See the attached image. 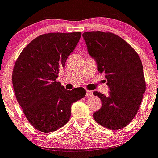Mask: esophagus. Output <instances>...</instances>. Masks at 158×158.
I'll use <instances>...</instances> for the list:
<instances>
[{
    "instance_id": "esophagus-1",
    "label": "esophagus",
    "mask_w": 158,
    "mask_h": 158,
    "mask_svg": "<svg viewBox=\"0 0 158 158\" xmlns=\"http://www.w3.org/2000/svg\"><path fill=\"white\" fill-rule=\"evenodd\" d=\"M86 96H87V97H90V96H92V91H87V92H86Z\"/></svg>"
}]
</instances>
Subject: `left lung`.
Masks as SVG:
<instances>
[{"mask_svg":"<svg viewBox=\"0 0 158 158\" xmlns=\"http://www.w3.org/2000/svg\"><path fill=\"white\" fill-rule=\"evenodd\" d=\"M83 37L97 70L106 75L110 89L107 96L93 92L102 103L93 118L110 130L123 128L137 114L145 92L141 60L134 48L117 35L91 31L83 33Z\"/></svg>","mask_w":158,"mask_h":158,"instance_id":"8db88e82","label":"left lung"}]
</instances>
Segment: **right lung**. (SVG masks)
<instances>
[{
  "mask_svg": "<svg viewBox=\"0 0 158 158\" xmlns=\"http://www.w3.org/2000/svg\"><path fill=\"white\" fill-rule=\"evenodd\" d=\"M80 37L81 32L41 35L28 44L15 62L12 81L17 101L40 131L52 132L66 125L72 104L85 97L84 88L68 91L56 81Z\"/></svg>",
  "mask_w": 158,
  "mask_h": 158,
  "instance_id": "obj_1",
  "label": "right lung"
}]
</instances>
